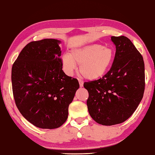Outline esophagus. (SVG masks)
Segmentation results:
<instances>
[{
    "mask_svg": "<svg viewBox=\"0 0 155 155\" xmlns=\"http://www.w3.org/2000/svg\"><path fill=\"white\" fill-rule=\"evenodd\" d=\"M78 83H79V85L80 87H83V81L81 80V79H78Z\"/></svg>",
    "mask_w": 155,
    "mask_h": 155,
    "instance_id": "esophagus-1",
    "label": "esophagus"
}]
</instances>
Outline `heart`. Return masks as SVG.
Here are the masks:
<instances>
[{"label":"heart","mask_w":155,"mask_h":155,"mask_svg":"<svg viewBox=\"0 0 155 155\" xmlns=\"http://www.w3.org/2000/svg\"><path fill=\"white\" fill-rule=\"evenodd\" d=\"M115 58L112 48L104 47L99 44L83 45L72 50L71 54L62 57L63 68L68 74H71L79 64V71L83 77L89 81L102 78L110 70Z\"/></svg>","instance_id":"heart-1"}]
</instances>
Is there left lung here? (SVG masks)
Here are the masks:
<instances>
[{
	"mask_svg": "<svg viewBox=\"0 0 155 155\" xmlns=\"http://www.w3.org/2000/svg\"><path fill=\"white\" fill-rule=\"evenodd\" d=\"M116 54L111 68L99 80L84 83L91 117L104 126L121 124L132 116L143 97L144 63L140 53L125 36H111Z\"/></svg>",
	"mask_w": 155,
	"mask_h": 155,
	"instance_id": "1",
	"label": "left lung"
}]
</instances>
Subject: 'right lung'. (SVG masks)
<instances>
[{
	"instance_id": "obj_1",
	"label": "right lung",
	"mask_w": 155,
	"mask_h": 155,
	"mask_svg": "<svg viewBox=\"0 0 155 155\" xmlns=\"http://www.w3.org/2000/svg\"><path fill=\"white\" fill-rule=\"evenodd\" d=\"M60 40L44 39L27 44L11 71L18 110L33 125L54 129L64 123L78 81L62 71Z\"/></svg>"
}]
</instances>
